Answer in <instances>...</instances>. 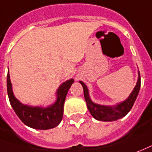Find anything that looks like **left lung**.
Returning a JSON list of instances; mask_svg holds the SVG:
<instances>
[{
	"label": "left lung",
	"mask_w": 152,
	"mask_h": 152,
	"mask_svg": "<svg viewBox=\"0 0 152 152\" xmlns=\"http://www.w3.org/2000/svg\"><path fill=\"white\" fill-rule=\"evenodd\" d=\"M79 83L82 84V86L83 87L84 97H85V100L87 103V108L91 114L92 115V117L98 121H116L122 118L130 111V109L132 108L133 105L134 104L135 100L137 99V96H138L139 90H140L141 78H140V74L138 73V83H137V85L135 86L134 91L130 94V96L125 101L121 102L114 107L99 105L93 103L90 99L87 86L82 81H79Z\"/></svg>",
	"instance_id": "8db88e82"
}]
</instances>
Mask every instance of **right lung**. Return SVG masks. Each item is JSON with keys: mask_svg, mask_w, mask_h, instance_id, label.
<instances>
[{"mask_svg": "<svg viewBox=\"0 0 152 152\" xmlns=\"http://www.w3.org/2000/svg\"><path fill=\"white\" fill-rule=\"evenodd\" d=\"M74 83L69 79L61 85L57 90V99L55 104L48 108L30 107L23 105L14 97L12 91L10 74L7 75V93L12 108L26 126L36 129H48L56 127L62 120L64 103L69 89Z\"/></svg>", "mask_w": 152, "mask_h": 152, "instance_id": "1", "label": "right lung"}]
</instances>
